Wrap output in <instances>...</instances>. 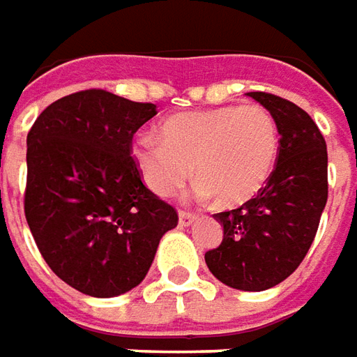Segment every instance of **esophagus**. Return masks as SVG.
<instances>
[{
    "mask_svg": "<svg viewBox=\"0 0 357 357\" xmlns=\"http://www.w3.org/2000/svg\"><path fill=\"white\" fill-rule=\"evenodd\" d=\"M195 219H197V215H195V213L179 211V225H181V227H188V225H191Z\"/></svg>",
    "mask_w": 357,
    "mask_h": 357,
    "instance_id": "1",
    "label": "esophagus"
}]
</instances>
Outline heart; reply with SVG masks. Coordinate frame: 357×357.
I'll return each instance as SVG.
<instances>
[{
	"instance_id": "b5f03b06",
	"label": "heart",
	"mask_w": 357,
	"mask_h": 357,
	"mask_svg": "<svg viewBox=\"0 0 357 357\" xmlns=\"http://www.w3.org/2000/svg\"><path fill=\"white\" fill-rule=\"evenodd\" d=\"M280 152L271 113L261 105H222L166 119L160 138L142 135L132 156L150 191L176 193L193 174L199 197L236 207L256 197L270 179Z\"/></svg>"
}]
</instances>
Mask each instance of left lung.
I'll return each instance as SVG.
<instances>
[{"label": "left lung", "mask_w": 357, "mask_h": 357, "mask_svg": "<svg viewBox=\"0 0 357 357\" xmlns=\"http://www.w3.org/2000/svg\"><path fill=\"white\" fill-rule=\"evenodd\" d=\"M246 96L271 113L280 152L256 197L215 215L225 236L205 261L225 285L264 291L287 280L311 248L328 199V154L317 123L299 105L266 91Z\"/></svg>", "instance_id": "8db88e82"}]
</instances>
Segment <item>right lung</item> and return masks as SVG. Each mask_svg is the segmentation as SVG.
I'll return each mask as SVG.
<instances>
[{"instance_id":"obj_1","label":"right lung","mask_w":357,"mask_h":357,"mask_svg":"<svg viewBox=\"0 0 357 357\" xmlns=\"http://www.w3.org/2000/svg\"><path fill=\"white\" fill-rule=\"evenodd\" d=\"M156 115L105 89L62 97L26 135L25 217L48 268L79 293L123 295L146 278L178 213L142 183L132 137Z\"/></svg>"}]
</instances>
